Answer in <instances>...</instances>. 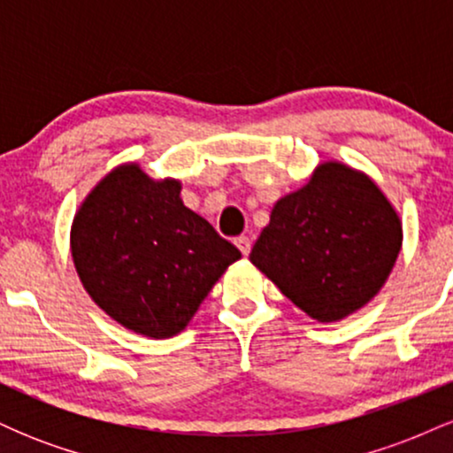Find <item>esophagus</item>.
Returning a JSON list of instances; mask_svg holds the SVG:
<instances>
[{"label":"esophagus","mask_w":453,"mask_h":453,"mask_svg":"<svg viewBox=\"0 0 453 453\" xmlns=\"http://www.w3.org/2000/svg\"><path fill=\"white\" fill-rule=\"evenodd\" d=\"M234 244H236V247H238V251H241L244 257H247L249 253H251V241H249L247 236H238L236 241H234Z\"/></svg>","instance_id":"1"}]
</instances>
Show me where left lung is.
I'll return each mask as SVG.
<instances>
[{"label": "left lung", "instance_id": "left-lung-1", "mask_svg": "<svg viewBox=\"0 0 453 453\" xmlns=\"http://www.w3.org/2000/svg\"><path fill=\"white\" fill-rule=\"evenodd\" d=\"M400 247L403 221L381 187L332 159L277 200L249 259L311 319L334 324L375 298Z\"/></svg>", "mask_w": 453, "mask_h": 453}]
</instances>
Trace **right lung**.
<instances>
[{
	"label": "right lung",
	"instance_id": "1",
	"mask_svg": "<svg viewBox=\"0 0 453 453\" xmlns=\"http://www.w3.org/2000/svg\"><path fill=\"white\" fill-rule=\"evenodd\" d=\"M179 179H153L136 161L87 194L70 230L74 268L108 317L149 339L183 332L241 251L187 209Z\"/></svg>",
	"mask_w": 453,
	"mask_h": 453
}]
</instances>
